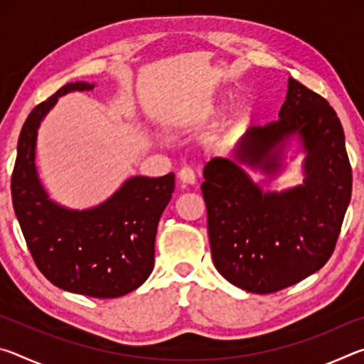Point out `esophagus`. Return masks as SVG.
Returning a JSON list of instances; mask_svg holds the SVG:
<instances>
[{"label": "esophagus", "instance_id": "esophagus-1", "mask_svg": "<svg viewBox=\"0 0 364 364\" xmlns=\"http://www.w3.org/2000/svg\"><path fill=\"white\" fill-rule=\"evenodd\" d=\"M178 180H180L183 184H194L196 183V173L191 168L184 167L180 171H178Z\"/></svg>", "mask_w": 364, "mask_h": 364}]
</instances>
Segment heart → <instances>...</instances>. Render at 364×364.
<instances>
[{"mask_svg": "<svg viewBox=\"0 0 364 364\" xmlns=\"http://www.w3.org/2000/svg\"><path fill=\"white\" fill-rule=\"evenodd\" d=\"M221 109H223V107H221V104H220V106H218V104H213V106H210V107L205 110L204 119H210V117L218 115L221 112Z\"/></svg>", "mask_w": 364, "mask_h": 364, "instance_id": "obj_1", "label": "heart"}]
</instances>
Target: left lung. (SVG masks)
I'll return each instance as SVG.
<instances>
[{"instance_id":"obj_1","label":"left lung","mask_w":364,"mask_h":364,"mask_svg":"<svg viewBox=\"0 0 364 364\" xmlns=\"http://www.w3.org/2000/svg\"><path fill=\"white\" fill-rule=\"evenodd\" d=\"M294 136L307 152L304 184L282 193L263 191L243 167L274 176ZM204 178L213 264L231 284L254 294L278 292L331 258L352 197V167L336 110L297 80L289 78L279 119L250 127L232 159L207 162Z\"/></svg>"}]
</instances>
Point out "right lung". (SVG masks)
Instances as JSON below:
<instances>
[{"mask_svg":"<svg viewBox=\"0 0 364 364\" xmlns=\"http://www.w3.org/2000/svg\"><path fill=\"white\" fill-rule=\"evenodd\" d=\"M93 88L86 82L67 83L28 114L17 143L11 193L27 247L43 276L64 291L115 299L149 278L157 225L171 199L175 175L132 176L107 200L86 210H70L49 199L35 167L40 123L58 97Z\"/></svg>","mask_w":364,"mask_h":364,"instance_id":"1","label":"right lung"}]
</instances>
